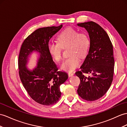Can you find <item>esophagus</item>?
Returning a JSON list of instances; mask_svg holds the SVG:
<instances>
[{
    "instance_id": "34e87169",
    "label": "esophagus",
    "mask_w": 127,
    "mask_h": 127,
    "mask_svg": "<svg viewBox=\"0 0 127 127\" xmlns=\"http://www.w3.org/2000/svg\"><path fill=\"white\" fill-rule=\"evenodd\" d=\"M68 75L69 76H72L74 75V73L72 72H69L68 73Z\"/></svg>"
}]
</instances>
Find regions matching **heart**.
Returning <instances> with one entry per match:
<instances>
[{
	"instance_id": "1",
	"label": "heart",
	"mask_w": 127,
	"mask_h": 127,
	"mask_svg": "<svg viewBox=\"0 0 127 127\" xmlns=\"http://www.w3.org/2000/svg\"><path fill=\"white\" fill-rule=\"evenodd\" d=\"M58 42L49 41L48 49L52 57L58 62L63 59V48H68V58L62 63L61 68L67 72H73L80 64L79 57L84 58L87 53L90 39L86 32H79L72 27L63 30L57 37Z\"/></svg>"
}]
</instances>
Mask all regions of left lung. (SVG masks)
<instances>
[{"mask_svg": "<svg viewBox=\"0 0 127 127\" xmlns=\"http://www.w3.org/2000/svg\"><path fill=\"white\" fill-rule=\"evenodd\" d=\"M87 31L90 38L88 54L75 73L80 79L77 92L83 100L93 101L102 97L112 84L114 73L112 43L108 34L93 21L78 24ZM89 74V76L85 75Z\"/></svg>", "mask_w": 127, "mask_h": 127, "instance_id": "1", "label": "left lung"}]
</instances>
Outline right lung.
Returning a JSON list of instances; mask_svg holds the SVG:
<instances>
[{"instance_id": "obj_1", "label": "right lung", "mask_w": 127, "mask_h": 127, "mask_svg": "<svg viewBox=\"0 0 127 127\" xmlns=\"http://www.w3.org/2000/svg\"><path fill=\"white\" fill-rule=\"evenodd\" d=\"M63 27H46L35 30L24 40L18 58L20 79L27 93L36 102L44 106L56 103L61 93L60 86L68 79L66 73L58 71L48 49L49 40ZM33 50L40 54L38 66L32 71L26 67L28 55Z\"/></svg>"}]
</instances>
